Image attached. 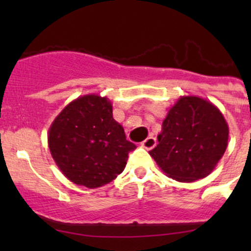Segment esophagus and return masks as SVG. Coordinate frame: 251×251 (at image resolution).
Returning <instances> with one entry per match:
<instances>
[{
  "instance_id": "1",
  "label": "esophagus",
  "mask_w": 251,
  "mask_h": 251,
  "mask_svg": "<svg viewBox=\"0 0 251 251\" xmlns=\"http://www.w3.org/2000/svg\"><path fill=\"white\" fill-rule=\"evenodd\" d=\"M141 146L143 147V148H146L147 151H151V149H153L154 147L156 146V140L153 137V136H151V137L146 138V140L142 142Z\"/></svg>"
}]
</instances>
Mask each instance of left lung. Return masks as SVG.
I'll return each instance as SVG.
<instances>
[{
    "label": "left lung",
    "mask_w": 251,
    "mask_h": 251,
    "mask_svg": "<svg viewBox=\"0 0 251 251\" xmlns=\"http://www.w3.org/2000/svg\"><path fill=\"white\" fill-rule=\"evenodd\" d=\"M149 151L163 173L179 182L206 177L228 144V125L219 108L204 98L183 96L169 110Z\"/></svg>",
    "instance_id": "8db88e82"
}]
</instances>
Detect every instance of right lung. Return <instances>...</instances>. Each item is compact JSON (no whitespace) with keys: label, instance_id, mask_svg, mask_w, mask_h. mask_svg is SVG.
Returning a JSON list of instances; mask_svg holds the SVG:
<instances>
[{"label":"right lung","instance_id":"right-lung-1","mask_svg":"<svg viewBox=\"0 0 251 251\" xmlns=\"http://www.w3.org/2000/svg\"><path fill=\"white\" fill-rule=\"evenodd\" d=\"M48 147L63 175L87 188L115 179L136 148L114 120L110 100L98 95L78 97L58 114L48 130Z\"/></svg>","mask_w":251,"mask_h":251}]
</instances>
